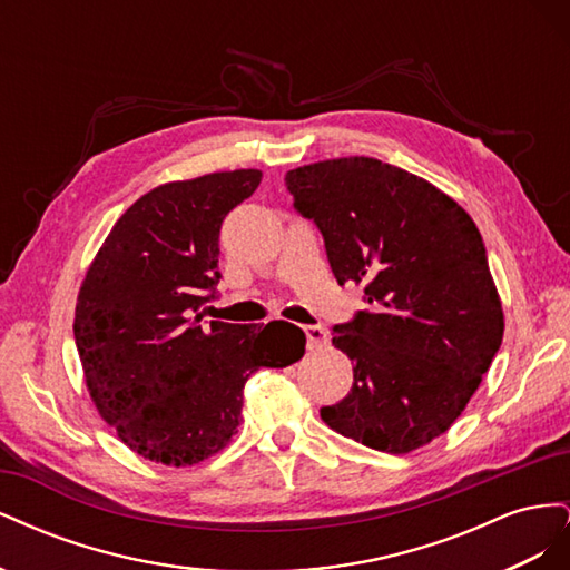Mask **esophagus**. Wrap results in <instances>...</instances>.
I'll list each match as a JSON object with an SVG mask.
<instances>
[{
  "instance_id": "34e87169",
  "label": "esophagus",
  "mask_w": 570,
  "mask_h": 570,
  "mask_svg": "<svg viewBox=\"0 0 570 570\" xmlns=\"http://www.w3.org/2000/svg\"><path fill=\"white\" fill-rule=\"evenodd\" d=\"M304 333H306V350H318L323 344H327V335L321 325H306Z\"/></svg>"
}]
</instances>
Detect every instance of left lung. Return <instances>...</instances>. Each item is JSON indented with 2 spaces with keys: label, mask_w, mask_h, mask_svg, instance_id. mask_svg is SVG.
I'll return each mask as SVG.
<instances>
[{
  "label": "left lung",
  "mask_w": 570,
  "mask_h": 570,
  "mask_svg": "<svg viewBox=\"0 0 570 570\" xmlns=\"http://www.w3.org/2000/svg\"><path fill=\"white\" fill-rule=\"evenodd\" d=\"M285 180L323 233L337 283L364 285L371 304L335 325L354 383L321 419L377 452L419 450L461 416L502 344L475 223L433 183L371 157L299 166Z\"/></svg>",
  "instance_id": "1"
}]
</instances>
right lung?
Instances as JSON below:
<instances>
[{"mask_svg":"<svg viewBox=\"0 0 570 570\" xmlns=\"http://www.w3.org/2000/svg\"><path fill=\"white\" fill-rule=\"evenodd\" d=\"M258 183L262 170L237 168L149 189L85 273L73 321L85 385L120 442L149 461L185 469L226 450L247 377L304 354L287 321L204 325L197 314L220 278V223Z\"/></svg>","mask_w":570,"mask_h":570,"instance_id":"1","label":"right lung"}]
</instances>
